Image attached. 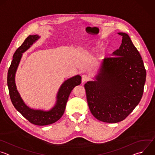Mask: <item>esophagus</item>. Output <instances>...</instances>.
Masks as SVG:
<instances>
[{
  "instance_id": "obj_1",
  "label": "esophagus",
  "mask_w": 155,
  "mask_h": 155,
  "mask_svg": "<svg viewBox=\"0 0 155 155\" xmlns=\"http://www.w3.org/2000/svg\"><path fill=\"white\" fill-rule=\"evenodd\" d=\"M90 80V77L86 75H83L81 77V81L82 83H84L85 81H87Z\"/></svg>"
}]
</instances>
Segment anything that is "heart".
<instances>
[{"label": "heart", "instance_id": "b5f03b06", "mask_svg": "<svg viewBox=\"0 0 155 155\" xmlns=\"http://www.w3.org/2000/svg\"><path fill=\"white\" fill-rule=\"evenodd\" d=\"M96 44H97V43H96Z\"/></svg>", "mask_w": 155, "mask_h": 155}]
</instances>
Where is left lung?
Instances as JSON below:
<instances>
[{
	"mask_svg": "<svg viewBox=\"0 0 155 155\" xmlns=\"http://www.w3.org/2000/svg\"><path fill=\"white\" fill-rule=\"evenodd\" d=\"M122 43L105 58L96 80L84 84L88 106L98 120L116 123L124 120L140 102L146 80L142 57L129 35L124 32Z\"/></svg>",
	"mask_w": 155,
	"mask_h": 155,
	"instance_id": "obj_1",
	"label": "left lung"
}]
</instances>
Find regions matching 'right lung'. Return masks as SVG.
Returning <instances> with one entry per match:
<instances>
[{
    "instance_id": "obj_1",
    "label": "right lung",
    "mask_w": 155,
    "mask_h": 155,
    "mask_svg": "<svg viewBox=\"0 0 155 155\" xmlns=\"http://www.w3.org/2000/svg\"><path fill=\"white\" fill-rule=\"evenodd\" d=\"M39 38L38 35H29L16 50L8 71L7 84L12 102L18 111L30 123L38 126H45L55 123L63 115L69 96L74 88L80 84L81 77L79 75H75L65 80L61 84L56 96V104L48 111L32 109L26 105L16 89L15 74L23 53Z\"/></svg>"
}]
</instances>
